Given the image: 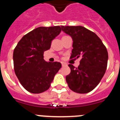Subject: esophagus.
Instances as JSON below:
<instances>
[{"label": "esophagus", "mask_w": 120, "mask_h": 120, "mask_svg": "<svg viewBox=\"0 0 120 120\" xmlns=\"http://www.w3.org/2000/svg\"><path fill=\"white\" fill-rule=\"evenodd\" d=\"M61 64H62V66H65V65H67L66 63H65V62H61Z\"/></svg>", "instance_id": "34e87169"}]
</instances>
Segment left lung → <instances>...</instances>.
<instances>
[{
  "mask_svg": "<svg viewBox=\"0 0 120 120\" xmlns=\"http://www.w3.org/2000/svg\"><path fill=\"white\" fill-rule=\"evenodd\" d=\"M61 28L73 39L70 59L81 58L78 67L68 65L71 72L65 78L68 87L75 93H89L98 85L106 72V47L95 33L83 26H61Z\"/></svg>",
  "mask_w": 120,
  "mask_h": 120,
  "instance_id": "1",
  "label": "left lung"
}]
</instances>
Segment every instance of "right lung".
I'll use <instances>...</instances> for the list:
<instances>
[{"instance_id": "right-lung-1", "label": "right lung", "mask_w": 120, "mask_h": 120, "mask_svg": "<svg viewBox=\"0 0 120 120\" xmlns=\"http://www.w3.org/2000/svg\"><path fill=\"white\" fill-rule=\"evenodd\" d=\"M60 26L39 27L23 36L13 53L14 68L20 83L27 91L39 94L50 88L61 68L58 62H46L44 52L60 34Z\"/></svg>"}]
</instances>
